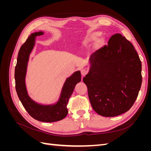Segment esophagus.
<instances>
[{
    "mask_svg": "<svg viewBox=\"0 0 151 151\" xmlns=\"http://www.w3.org/2000/svg\"><path fill=\"white\" fill-rule=\"evenodd\" d=\"M81 75L83 76H85L87 74V73H88V70H87L86 69H84V68L82 69L81 70Z\"/></svg>",
    "mask_w": 151,
    "mask_h": 151,
    "instance_id": "34e87169",
    "label": "esophagus"
}]
</instances>
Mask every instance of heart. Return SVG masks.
<instances>
[{
	"instance_id": "1",
	"label": "heart",
	"mask_w": 151,
	"mask_h": 151,
	"mask_svg": "<svg viewBox=\"0 0 151 151\" xmlns=\"http://www.w3.org/2000/svg\"><path fill=\"white\" fill-rule=\"evenodd\" d=\"M99 35H100V33H98V32H95V33L89 36H88V37L86 38L83 41L82 44H83V45H84V46H87V45L90 44L91 43L93 42L94 41L96 40L98 38Z\"/></svg>"
}]
</instances>
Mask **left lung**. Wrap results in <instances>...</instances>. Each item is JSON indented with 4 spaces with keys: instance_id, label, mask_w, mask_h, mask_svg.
<instances>
[{
    "instance_id": "8db88e82",
    "label": "left lung",
    "mask_w": 151,
    "mask_h": 151,
    "mask_svg": "<svg viewBox=\"0 0 151 151\" xmlns=\"http://www.w3.org/2000/svg\"><path fill=\"white\" fill-rule=\"evenodd\" d=\"M89 61V71L83 81L94 110L106 117L129 111L142 81L141 61L133 45L122 35H114Z\"/></svg>"
}]
</instances>
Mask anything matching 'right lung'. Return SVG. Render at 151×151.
Returning a JSON list of instances; mask_svg holds the SVG:
<instances>
[{
  "instance_id": "right-lung-1",
  "label": "right lung",
  "mask_w": 151,
  "mask_h": 151,
  "mask_svg": "<svg viewBox=\"0 0 151 151\" xmlns=\"http://www.w3.org/2000/svg\"><path fill=\"white\" fill-rule=\"evenodd\" d=\"M43 34V31L31 33L20 48L15 67L16 89L22 104L30 116L40 122H54L63 119L67 115V105L68 99L74 91L76 85L81 82V72L77 70L67 77L62 87L58 100L55 103L39 104L29 97L25 81L27 67L29 55L35 46L36 36Z\"/></svg>"
}]
</instances>
